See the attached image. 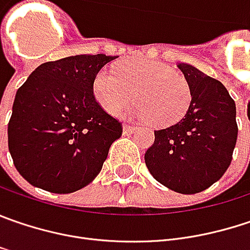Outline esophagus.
Returning <instances> with one entry per match:
<instances>
[{"instance_id": "esophagus-1", "label": "esophagus", "mask_w": 250, "mask_h": 250, "mask_svg": "<svg viewBox=\"0 0 250 250\" xmlns=\"http://www.w3.org/2000/svg\"><path fill=\"white\" fill-rule=\"evenodd\" d=\"M137 130V127H133V125H123V133L125 134H131Z\"/></svg>"}]
</instances>
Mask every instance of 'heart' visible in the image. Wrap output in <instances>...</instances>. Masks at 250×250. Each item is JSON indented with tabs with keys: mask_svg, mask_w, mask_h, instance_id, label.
Listing matches in <instances>:
<instances>
[{
	"mask_svg": "<svg viewBox=\"0 0 250 250\" xmlns=\"http://www.w3.org/2000/svg\"><path fill=\"white\" fill-rule=\"evenodd\" d=\"M97 103L116 114L134 97L140 103L131 116L153 120L157 125L175 123L184 116L191 102V87L181 73L167 63L151 59H131L117 66V72L100 69L93 81Z\"/></svg>",
	"mask_w": 250,
	"mask_h": 250,
	"instance_id": "heart-1",
	"label": "heart"
}]
</instances>
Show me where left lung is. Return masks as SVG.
<instances>
[{
	"instance_id": "8db88e82",
	"label": "left lung",
	"mask_w": 250,
	"mask_h": 250,
	"mask_svg": "<svg viewBox=\"0 0 250 250\" xmlns=\"http://www.w3.org/2000/svg\"><path fill=\"white\" fill-rule=\"evenodd\" d=\"M178 69L191 87V102L175 125L154 130L144 160L150 174L180 194H197L229 167L238 137L236 106L219 81L189 63Z\"/></svg>"
}]
</instances>
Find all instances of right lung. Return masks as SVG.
<instances>
[{
  "instance_id": "obj_1",
  "label": "right lung",
  "mask_w": 250,
  "mask_h": 250,
  "mask_svg": "<svg viewBox=\"0 0 250 250\" xmlns=\"http://www.w3.org/2000/svg\"><path fill=\"white\" fill-rule=\"evenodd\" d=\"M116 58L97 53L46 62L17 90L8 148L28 183L69 194L97 177L122 125L96 102L93 81Z\"/></svg>"
}]
</instances>
